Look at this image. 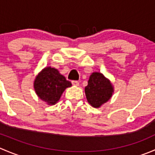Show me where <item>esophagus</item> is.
Returning <instances> with one entry per match:
<instances>
[{"label": "esophagus", "mask_w": 155, "mask_h": 155, "mask_svg": "<svg viewBox=\"0 0 155 155\" xmlns=\"http://www.w3.org/2000/svg\"><path fill=\"white\" fill-rule=\"evenodd\" d=\"M72 84H73V85H75V86H78V85H79V81L73 80V81H72Z\"/></svg>", "instance_id": "obj_1"}]
</instances>
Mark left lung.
<instances>
[{
	"instance_id": "left-lung-1",
	"label": "left lung",
	"mask_w": 155,
	"mask_h": 155,
	"mask_svg": "<svg viewBox=\"0 0 155 155\" xmlns=\"http://www.w3.org/2000/svg\"><path fill=\"white\" fill-rule=\"evenodd\" d=\"M85 92L87 102L93 107L98 108L110 99L113 87L102 73H93L85 87Z\"/></svg>"
}]
</instances>
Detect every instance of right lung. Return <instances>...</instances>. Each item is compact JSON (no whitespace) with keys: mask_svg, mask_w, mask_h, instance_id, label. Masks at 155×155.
<instances>
[{"mask_svg":"<svg viewBox=\"0 0 155 155\" xmlns=\"http://www.w3.org/2000/svg\"><path fill=\"white\" fill-rule=\"evenodd\" d=\"M71 85V82L61 75L58 70L50 67L39 73L34 84L37 96L48 105L55 104L65 89Z\"/></svg>","mask_w":155,"mask_h":155,"instance_id":"obj_1","label":"right lung"}]
</instances>
